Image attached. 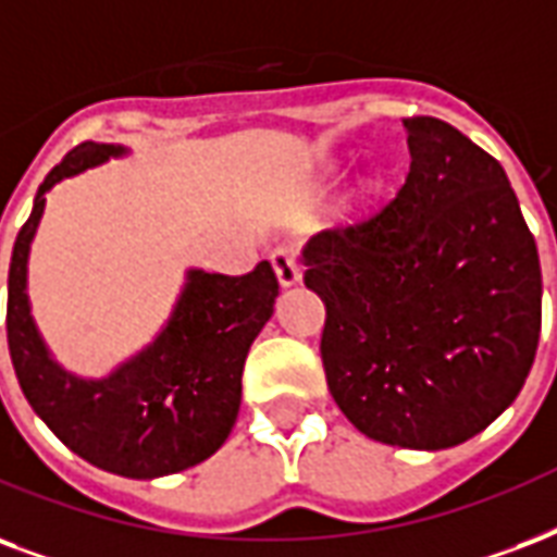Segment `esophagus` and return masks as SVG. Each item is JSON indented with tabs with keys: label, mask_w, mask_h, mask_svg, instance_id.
I'll return each instance as SVG.
<instances>
[{
	"label": "esophagus",
	"mask_w": 557,
	"mask_h": 557,
	"mask_svg": "<svg viewBox=\"0 0 557 557\" xmlns=\"http://www.w3.org/2000/svg\"><path fill=\"white\" fill-rule=\"evenodd\" d=\"M271 265L277 274L280 286H295L300 283V265H297V250L292 245H277L271 250Z\"/></svg>",
	"instance_id": "obj_1"
}]
</instances>
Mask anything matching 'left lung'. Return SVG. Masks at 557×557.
Instances as JSON below:
<instances>
[{
    "instance_id": "1",
    "label": "left lung",
    "mask_w": 557,
    "mask_h": 557,
    "mask_svg": "<svg viewBox=\"0 0 557 557\" xmlns=\"http://www.w3.org/2000/svg\"><path fill=\"white\" fill-rule=\"evenodd\" d=\"M394 201L312 236L304 283L326 307V385L356 430L447 449L523 388L541 338V260L505 169L432 116L403 119Z\"/></svg>"
}]
</instances>
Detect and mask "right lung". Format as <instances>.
Returning <instances> with one entry per match:
<instances>
[{"label": "right lung", "mask_w": 557, "mask_h": 557, "mask_svg": "<svg viewBox=\"0 0 557 557\" xmlns=\"http://www.w3.org/2000/svg\"><path fill=\"white\" fill-rule=\"evenodd\" d=\"M127 148L81 143L46 175L8 271V350L25 400L84 461L127 479H157L201 465L231 435L242 403V368L280 295L271 262L227 277L189 269L157 338L101 380L54 362L28 304V250L46 193Z\"/></svg>", "instance_id": "1"}]
</instances>
